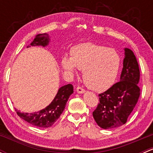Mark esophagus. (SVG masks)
Listing matches in <instances>:
<instances>
[{"label":"esophagus","instance_id":"esophagus-1","mask_svg":"<svg viewBox=\"0 0 153 153\" xmlns=\"http://www.w3.org/2000/svg\"><path fill=\"white\" fill-rule=\"evenodd\" d=\"M76 90H77V92H78V93H84V92H85V89H83L81 86H79L77 87Z\"/></svg>","mask_w":153,"mask_h":153}]
</instances>
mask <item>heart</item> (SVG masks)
<instances>
[{
    "label": "heart",
    "instance_id": "1",
    "mask_svg": "<svg viewBox=\"0 0 153 153\" xmlns=\"http://www.w3.org/2000/svg\"><path fill=\"white\" fill-rule=\"evenodd\" d=\"M65 70L76 72L84 70L83 80L86 85L95 91L106 89L114 84L121 65V58L116 50L102 45L84 43L71 49V57L61 61Z\"/></svg>",
    "mask_w": 153,
    "mask_h": 153
}]
</instances>
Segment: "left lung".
<instances>
[{
    "instance_id": "left-lung-1",
    "label": "left lung",
    "mask_w": 153,
    "mask_h": 153,
    "mask_svg": "<svg viewBox=\"0 0 153 153\" xmlns=\"http://www.w3.org/2000/svg\"><path fill=\"white\" fill-rule=\"evenodd\" d=\"M120 81L98 95L99 103L92 115L100 127L112 129L122 126L136 105L141 94L138 86L140 70L131 49H126Z\"/></svg>"
}]
</instances>
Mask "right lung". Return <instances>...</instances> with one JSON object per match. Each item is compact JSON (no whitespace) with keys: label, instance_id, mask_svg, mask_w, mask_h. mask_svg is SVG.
I'll return each instance as SVG.
<instances>
[{"label":"right lung","instance_id":"right-lung-1","mask_svg":"<svg viewBox=\"0 0 153 153\" xmlns=\"http://www.w3.org/2000/svg\"><path fill=\"white\" fill-rule=\"evenodd\" d=\"M49 38L47 34H38L30 44L31 46L46 47L49 44ZM73 93V86L69 84L61 86L56 96L45 109L34 113H22L15 109L17 114L22 119L38 127H49L60 118L64 111L69 96Z\"/></svg>","mask_w":153,"mask_h":153}]
</instances>
